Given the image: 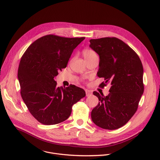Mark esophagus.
Listing matches in <instances>:
<instances>
[{"mask_svg": "<svg viewBox=\"0 0 160 160\" xmlns=\"http://www.w3.org/2000/svg\"><path fill=\"white\" fill-rule=\"evenodd\" d=\"M85 93H86V96L87 97H89V96H91L92 95V92L90 90H86Z\"/></svg>", "mask_w": 160, "mask_h": 160, "instance_id": "34e87169", "label": "esophagus"}]
</instances>
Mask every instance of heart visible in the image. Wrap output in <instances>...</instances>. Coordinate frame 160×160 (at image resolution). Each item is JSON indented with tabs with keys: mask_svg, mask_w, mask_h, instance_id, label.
I'll list each match as a JSON object with an SVG mask.
<instances>
[{
	"mask_svg": "<svg viewBox=\"0 0 160 160\" xmlns=\"http://www.w3.org/2000/svg\"><path fill=\"white\" fill-rule=\"evenodd\" d=\"M96 55H97L96 53L92 49L86 48V49L83 50V56L84 58L86 60V61Z\"/></svg>",
	"mask_w": 160,
	"mask_h": 160,
	"instance_id": "1",
	"label": "heart"
}]
</instances>
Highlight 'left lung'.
Here are the masks:
<instances>
[{
  "label": "left lung",
  "instance_id": "8db88e82",
  "mask_svg": "<svg viewBox=\"0 0 160 160\" xmlns=\"http://www.w3.org/2000/svg\"><path fill=\"white\" fill-rule=\"evenodd\" d=\"M90 42L100 57L97 76L105 80L100 86L111 84L107 96L93 92L100 102L92 111V120L102 128L116 130L137 110L144 92L143 65L136 52L117 38L91 39Z\"/></svg>",
  "mask_w": 160,
  "mask_h": 160
}]
</instances>
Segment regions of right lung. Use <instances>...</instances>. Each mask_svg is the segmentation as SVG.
<instances>
[{
	"label": "right lung",
	"instance_id": "right-lung-1",
	"mask_svg": "<svg viewBox=\"0 0 160 160\" xmlns=\"http://www.w3.org/2000/svg\"><path fill=\"white\" fill-rule=\"evenodd\" d=\"M84 39L47 35L33 42L22 57L17 75L20 94L40 123L50 125L63 122L70 117L73 105L85 97L83 89L74 85L59 88L55 80Z\"/></svg>",
	"mask_w": 160,
	"mask_h": 160
}]
</instances>
